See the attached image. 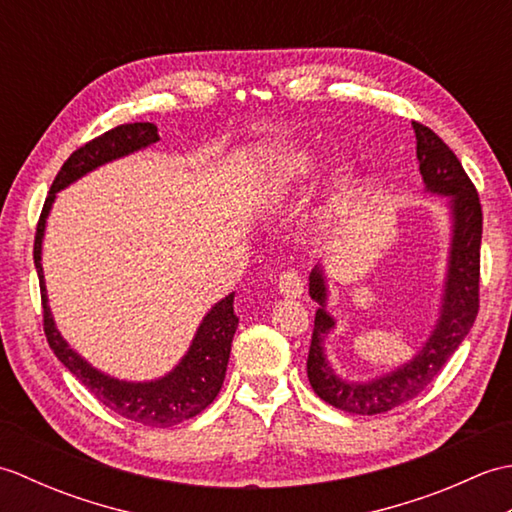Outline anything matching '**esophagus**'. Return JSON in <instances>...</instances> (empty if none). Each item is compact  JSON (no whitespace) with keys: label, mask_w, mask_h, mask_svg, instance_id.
Returning a JSON list of instances; mask_svg holds the SVG:
<instances>
[{"label":"esophagus","mask_w":512,"mask_h":512,"mask_svg":"<svg viewBox=\"0 0 512 512\" xmlns=\"http://www.w3.org/2000/svg\"><path fill=\"white\" fill-rule=\"evenodd\" d=\"M279 292L284 295L286 299H301L303 295V279L295 270H290V273H284L279 277Z\"/></svg>","instance_id":"34e87169"}]
</instances>
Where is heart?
Segmentation results:
<instances>
[{
  "instance_id": "b5f03b06",
  "label": "heart",
  "mask_w": 512,
  "mask_h": 512,
  "mask_svg": "<svg viewBox=\"0 0 512 512\" xmlns=\"http://www.w3.org/2000/svg\"><path fill=\"white\" fill-rule=\"evenodd\" d=\"M325 169V158L319 149L297 145L281 151L275 160L270 162L264 173V189L273 195H290L306 189L321 176ZM358 187H361V169L356 167L354 160H341L332 169L328 182V202L323 206V217H332L339 213L343 206L350 202Z\"/></svg>"
}]
</instances>
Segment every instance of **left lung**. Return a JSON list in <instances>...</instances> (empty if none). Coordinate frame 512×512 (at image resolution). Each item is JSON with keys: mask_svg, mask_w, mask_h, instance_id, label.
I'll return each mask as SVG.
<instances>
[{"mask_svg": "<svg viewBox=\"0 0 512 512\" xmlns=\"http://www.w3.org/2000/svg\"><path fill=\"white\" fill-rule=\"evenodd\" d=\"M413 132H416V156L424 193L444 198L451 224L438 319L427 341L407 363L385 374L369 380L343 378L325 352V339L334 332L336 319L328 310L330 288L323 264L314 266L308 279L310 297L319 303L308 354L310 385L321 400L356 416H376L416 398L471 332L480 308V198L460 160L442 143L440 136L420 123H413Z\"/></svg>", "mask_w": 512, "mask_h": 512, "instance_id": "8db88e82", "label": "left lung"}]
</instances>
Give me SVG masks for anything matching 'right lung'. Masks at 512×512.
Wrapping results in <instances>:
<instances>
[{"mask_svg":"<svg viewBox=\"0 0 512 512\" xmlns=\"http://www.w3.org/2000/svg\"><path fill=\"white\" fill-rule=\"evenodd\" d=\"M158 127L154 123H127L118 125L103 136L90 140L88 145L76 149L74 154L63 162L61 171L52 182V189L43 204V211L37 224L35 237V268L41 286L43 301V330L52 347L54 356L70 369V372L99 398L105 407L116 411L118 416L134 420L147 427H173L182 420L198 416L220 394L224 383L228 356H231V343L237 330L239 317L235 314L233 301L235 292L226 295L211 306L204 314L198 330L193 334L189 350L165 376L151 380H123L96 369L92 363L72 350L70 343L63 339L57 323H54L52 310L48 306L46 279H43L41 250L43 235H46L48 215L57 193L68 189L70 184L88 176L90 171L99 169L107 162L132 156L140 149H147L158 143Z\"/></svg>","mask_w":512,"mask_h":512,"instance_id":"add662e5","label":"right lung"}]
</instances>
